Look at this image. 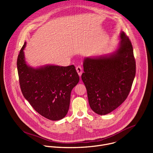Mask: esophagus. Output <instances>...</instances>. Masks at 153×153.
<instances>
[{
  "label": "esophagus",
  "instance_id": "obj_1",
  "mask_svg": "<svg viewBox=\"0 0 153 153\" xmlns=\"http://www.w3.org/2000/svg\"><path fill=\"white\" fill-rule=\"evenodd\" d=\"M76 70H77L78 74L79 75V76H80L82 74V67L80 66V65H78V66L76 67Z\"/></svg>",
  "mask_w": 153,
  "mask_h": 153
}]
</instances>
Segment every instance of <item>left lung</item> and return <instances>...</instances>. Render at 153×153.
<instances>
[{
    "label": "left lung",
    "instance_id": "left-lung-1",
    "mask_svg": "<svg viewBox=\"0 0 153 153\" xmlns=\"http://www.w3.org/2000/svg\"><path fill=\"white\" fill-rule=\"evenodd\" d=\"M118 50L109 56L86 58L82 80L92 110L105 115L127 98L136 75V60L129 39L120 33Z\"/></svg>",
    "mask_w": 153,
    "mask_h": 153
}]
</instances>
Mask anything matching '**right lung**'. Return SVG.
Here are the masks:
<instances>
[{
  "label": "right lung",
  "mask_w": 153,
  "mask_h": 153,
  "mask_svg": "<svg viewBox=\"0 0 153 153\" xmlns=\"http://www.w3.org/2000/svg\"><path fill=\"white\" fill-rule=\"evenodd\" d=\"M25 45L26 42L17 60L22 93L41 116L51 120H60L68 113L71 90L79 81L75 67L47 65L31 68L25 60Z\"/></svg>",
  "instance_id": "obj_1"
}]
</instances>
